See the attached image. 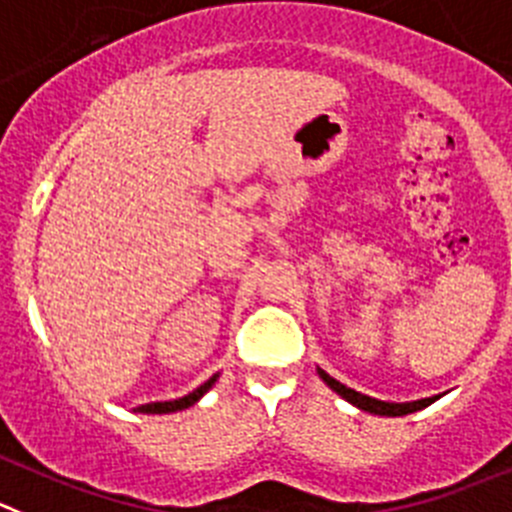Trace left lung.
I'll return each mask as SVG.
<instances>
[{
  "instance_id": "left-lung-1",
  "label": "left lung",
  "mask_w": 512,
  "mask_h": 512,
  "mask_svg": "<svg viewBox=\"0 0 512 512\" xmlns=\"http://www.w3.org/2000/svg\"><path fill=\"white\" fill-rule=\"evenodd\" d=\"M318 376L323 379V384L331 386V389L336 391L341 399H346L348 404H353V407L361 409V412L379 414V417H404V414H414L444 396V394H437V396H427V399H417V401H381V399H374V396L361 394V391H356V389H348L346 384L336 381L331 374H326L323 369H318Z\"/></svg>"
}]
</instances>
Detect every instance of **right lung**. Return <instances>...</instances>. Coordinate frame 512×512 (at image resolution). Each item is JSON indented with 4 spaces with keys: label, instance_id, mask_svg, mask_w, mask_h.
<instances>
[{
    "label": "right lung",
    "instance_id": "1",
    "mask_svg": "<svg viewBox=\"0 0 512 512\" xmlns=\"http://www.w3.org/2000/svg\"><path fill=\"white\" fill-rule=\"evenodd\" d=\"M219 374H214L212 379L204 381L202 386H197L194 391H189L186 396H181V399H171V401H151V404H141V407H136V412L141 414H171V412H181V409H189L194 407L199 399H202L204 394H207L209 389H212L214 384H217Z\"/></svg>",
    "mask_w": 512,
    "mask_h": 512
}]
</instances>
